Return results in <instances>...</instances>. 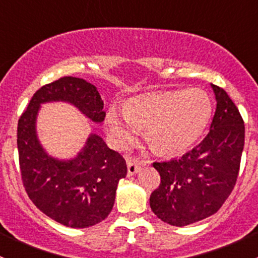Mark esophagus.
Listing matches in <instances>:
<instances>
[{
    "mask_svg": "<svg viewBox=\"0 0 258 258\" xmlns=\"http://www.w3.org/2000/svg\"><path fill=\"white\" fill-rule=\"evenodd\" d=\"M140 171V166L136 161L127 160V172H128V176H134L135 173H137Z\"/></svg>",
    "mask_w": 258,
    "mask_h": 258,
    "instance_id": "1",
    "label": "esophagus"
}]
</instances>
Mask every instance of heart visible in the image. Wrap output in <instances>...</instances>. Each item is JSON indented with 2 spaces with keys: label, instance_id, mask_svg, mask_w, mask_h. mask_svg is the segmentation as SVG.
I'll return each mask as SVG.
<instances>
[{
  "label": "heart",
  "instance_id": "obj_1",
  "mask_svg": "<svg viewBox=\"0 0 258 258\" xmlns=\"http://www.w3.org/2000/svg\"><path fill=\"white\" fill-rule=\"evenodd\" d=\"M211 113L212 103L204 91H166L131 98L123 112L108 108L105 126L117 147H126L139 130H145L146 142L155 152L176 155L196 142Z\"/></svg>",
  "mask_w": 258,
  "mask_h": 258
}]
</instances>
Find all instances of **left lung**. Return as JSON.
Here are the masks:
<instances>
[{
    "mask_svg": "<svg viewBox=\"0 0 258 258\" xmlns=\"http://www.w3.org/2000/svg\"><path fill=\"white\" fill-rule=\"evenodd\" d=\"M211 87L217 106L209 135L181 158L153 162L161 183L151 194V210L163 222L177 227L217 212L232 192L240 171L243 119L223 88Z\"/></svg>",
    "mask_w": 258,
    "mask_h": 258,
    "instance_id": "obj_1",
    "label": "left lung"
}]
</instances>
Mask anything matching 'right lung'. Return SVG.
<instances>
[{
	"mask_svg": "<svg viewBox=\"0 0 258 258\" xmlns=\"http://www.w3.org/2000/svg\"><path fill=\"white\" fill-rule=\"evenodd\" d=\"M58 101L74 105L91 121L105 119L102 98L87 81L66 76L42 86L18 119L21 176L30 200L46 216L67 227H90L110 215L118 181L127 175L126 161L96 134L76 157H51L38 141L36 119L42 103Z\"/></svg>",
	"mask_w": 258,
	"mask_h": 258,
	"instance_id": "1",
	"label": "right lung"
}]
</instances>
